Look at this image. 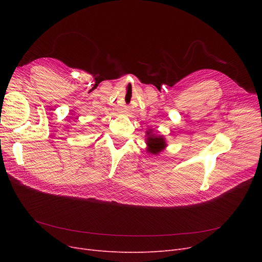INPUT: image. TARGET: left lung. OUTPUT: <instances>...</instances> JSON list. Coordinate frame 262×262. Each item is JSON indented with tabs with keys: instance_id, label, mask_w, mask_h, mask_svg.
Here are the masks:
<instances>
[{
	"instance_id": "1",
	"label": "left lung",
	"mask_w": 262,
	"mask_h": 262,
	"mask_svg": "<svg viewBox=\"0 0 262 262\" xmlns=\"http://www.w3.org/2000/svg\"><path fill=\"white\" fill-rule=\"evenodd\" d=\"M147 134H149L147 132ZM166 143L165 140L162 137H154L153 134L152 136H148L147 138V146H148V152L153 153V154H157L160 153L161 150L165 147Z\"/></svg>"
}]
</instances>
